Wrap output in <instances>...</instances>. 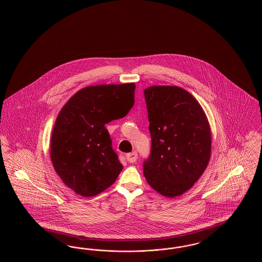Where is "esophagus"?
I'll return each mask as SVG.
<instances>
[{"label":"esophagus","instance_id":"34e87169","mask_svg":"<svg viewBox=\"0 0 262 262\" xmlns=\"http://www.w3.org/2000/svg\"><path fill=\"white\" fill-rule=\"evenodd\" d=\"M126 160L129 163H136L137 160V153L136 151L132 152V153H128L126 154Z\"/></svg>","mask_w":262,"mask_h":262}]
</instances>
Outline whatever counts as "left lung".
I'll return each mask as SVG.
<instances>
[{
  "label": "left lung",
  "mask_w": 262,
  "mask_h": 262,
  "mask_svg": "<svg viewBox=\"0 0 262 262\" xmlns=\"http://www.w3.org/2000/svg\"><path fill=\"white\" fill-rule=\"evenodd\" d=\"M144 98L151 136L144 177L160 194L176 198L192 187L208 165L209 123L198 100L183 88L150 86Z\"/></svg>",
  "instance_id": "1"
}]
</instances>
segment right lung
Returning a JSON list of instances; mask_svg holds the SVG:
<instances>
[{"label":"right lung","instance_id":"right-lung-1","mask_svg":"<svg viewBox=\"0 0 262 262\" xmlns=\"http://www.w3.org/2000/svg\"><path fill=\"white\" fill-rule=\"evenodd\" d=\"M135 89V83L82 88L59 113L51 137V160L62 182L77 194H98L123 170L105 125L129 112Z\"/></svg>","mask_w":262,"mask_h":262}]
</instances>
